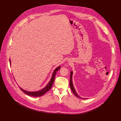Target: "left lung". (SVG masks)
<instances>
[{
	"label": "left lung",
	"mask_w": 121,
	"mask_h": 121,
	"mask_svg": "<svg viewBox=\"0 0 121 121\" xmlns=\"http://www.w3.org/2000/svg\"><path fill=\"white\" fill-rule=\"evenodd\" d=\"M72 75H73V72H71V77H70V81H69V84H70V87H71V89L72 92H73V93L74 94V95H75L76 97H77L78 98H80V99H85L84 98H82L80 97L78 95V94H77V92L75 91L74 88L73 87V82H72Z\"/></svg>",
	"instance_id": "8db88e82"
}]
</instances>
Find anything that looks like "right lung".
I'll use <instances>...</instances> for the list:
<instances>
[{
    "label": "right lung",
    "instance_id": "obj_1",
    "mask_svg": "<svg viewBox=\"0 0 121 121\" xmlns=\"http://www.w3.org/2000/svg\"><path fill=\"white\" fill-rule=\"evenodd\" d=\"M10 63L11 64V61L10 60ZM61 68L60 66H59L57 67V68H56L55 69V70L54 71V72L52 74V78H51L50 80L49 81V83H48V84L44 87V88H43V89L38 91H36V92H28L27 91H25L24 90H23L21 88H20V89L24 93H25L26 94H27L28 96H31V97H41L44 94H46L48 91L52 87V86L53 84V82L54 81V78H55V74L56 73V72L58 71L59 69Z\"/></svg>",
    "mask_w": 121,
    "mask_h": 121
}]
</instances>
